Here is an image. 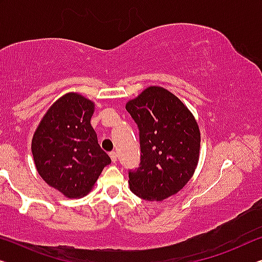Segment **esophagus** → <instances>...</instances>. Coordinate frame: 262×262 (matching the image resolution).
Here are the masks:
<instances>
[{
    "label": "esophagus",
    "mask_w": 262,
    "mask_h": 262,
    "mask_svg": "<svg viewBox=\"0 0 262 262\" xmlns=\"http://www.w3.org/2000/svg\"><path fill=\"white\" fill-rule=\"evenodd\" d=\"M109 156H111L113 162L118 161V153H116V151H111V153H109Z\"/></svg>",
    "instance_id": "1"
}]
</instances>
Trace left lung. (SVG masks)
<instances>
[{"mask_svg":"<svg viewBox=\"0 0 262 262\" xmlns=\"http://www.w3.org/2000/svg\"><path fill=\"white\" fill-rule=\"evenodd\" d=\"M139 127L140 165L129 170L130 190L148 201H161L193 177L200 154V130L189 109L162 87H148L128 101Z\"/></svg>","mask_w":262,"mask_h":262,"instance_id":"1","label":"left lung"}]
</instances>
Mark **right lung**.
<instances>
[{
	"mask_svg": "<svg viewBox=\"0 0 262 262\" xmlns=\"http://www.w3.org/2000/svg\"><path fill=\"white\" fill-rule=\"evenodd\" d=\"M93 113L91 100L76 93L66 94L47 111L31 141L38 174L70 199L91 192L112 162L97 142L91 124Z\"/></svg>",
	"mask_w": 262,
	"mask_h": 262,
	"instance_id": "add662e5",
	"label": "right lung"
}]
</instances>
